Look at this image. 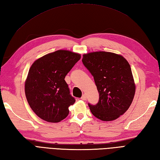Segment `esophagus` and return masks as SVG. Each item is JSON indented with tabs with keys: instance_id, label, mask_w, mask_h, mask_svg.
Masks as SVG:
<instances>
[{
	"instance_id": "obj_1",
	"label": "esophagus",
	"mask_w": 160,
	"mask_h": 160,
	"mask_svg": "<svg viewBox=\"0 0 160 160\" xmlns=\"http://www.w3.org/2000/svg\"><path fill=\"white\" fill-rule=\"evenodd\" d=\"M81 99H82V100H83V101H86V94H83Z\"/></svg>"
}]
</instances>
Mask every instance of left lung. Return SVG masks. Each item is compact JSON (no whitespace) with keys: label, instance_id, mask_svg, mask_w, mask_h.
Here are the masks:
<instances>
[{"label":"left lung","instance_id":"1","mask_svg":"<svg viewBox=\"0 0 160 160\" xmlns=\"http://www.w3.org/2000/svg\"><path fill=\"white\" fill-rule=\"evenodd\" d=\"M82 62L94 77L99 93L94 106L88 103L92 115L110 122L124 114L131 105L135 83L126 58L110 52H93L83 55Z\"/></svg>","mask_w":160,"mask_h":160}]
</instances>
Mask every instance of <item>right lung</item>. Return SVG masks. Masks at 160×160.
Masks as SVG:
<instances>
[{
	"instance_id": "right-lung-1",
	"label": "right lung",
	"mask_w": 160,
	"mask_h": 160,
	"mask_svg": "<svg viewBox=\"0 0 160 160\" xmlns=\"http://www.w3.org/2000/svg\"><path fill=\"white\" fill-rule=\"evenodd\" d=\"M81 54L59 50L44 55L31 66L25 82L26 99L32 110L44 121L57 123L69 114L75 102L65 77Z\"/></svg>"
}]
</instances>
